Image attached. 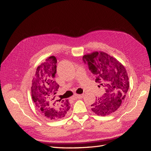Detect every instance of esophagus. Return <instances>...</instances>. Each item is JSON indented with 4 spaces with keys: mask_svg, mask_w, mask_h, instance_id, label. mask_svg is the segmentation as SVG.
<instances>
[{
    "mask_svg": "<svg viewBox=\"0 0 151 151\" xmlns=\"http://www.w3.org/2000/svg\"><path fill=\"white\" fill-rule=\"evenodd\" d=\"M84 97V94H80V95H77V96H74V98L76 99H82Z\"/></svg>",
    "mask_w": 151,
    "mask_h": 151,
    "instance_id": "esophagus-1",
    "label": "esophagus"
}]
</instances>
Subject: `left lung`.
<instances>
[{
  "label": "left lung",
  "instance_id": "left-lung-1",
  "mask_svg": "<svg viewBox=\"0 0 151 151\" xmlns=\"http://www.w3.org/2000/svg\"><path fill=\"white\" fill-rule=\"evenodd\" d=\"M83 59L88 63L96 82L105 88L103 96L91 106V110L97 115H110L124 101L129 89L126 68L115 57L101 51L84 55Z\"/></svg>",
  "mask_w": 151,
  "mask_h": 151
}]
</instances>
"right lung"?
Returning <instances> with one entry per match:
<instances>
[{
  "label": "right lung",
  "instance_id": "obj_1",
  "mask_svg": "<svg viewBox=\"0 0 151 151\" xmlns=\"http://www.w3.org/2000/svg\"><path fill=\"white\" fill-rule=\"evenodd\" d=\"M56 64L55 57H48L36 68L31 86V96L35 106L50 120L63 118L70 108L68 99L58 98L59 85L54 80Z\"/></svg>",
  "mask_w": 151,
  "mask_h": 151
}]
</instances>
